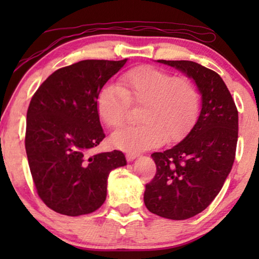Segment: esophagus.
<instances>
[{
	"label": "esophagus",
	"instance_id": "34e87169",
	"mask_svg": "<svg viewBox=\"0 0 259 259\" xmlns=\"http://www.w3.org/2000/svg\"><path fill=\"white\" fill-rule=\"evenodd\" d=\"M138 157H139V154H138V153H127L126 154V159L128 161H133L134 159L138 158Z\"/></svg>",
	"mask_w": 259,
	"mask_h": 259
}]
</instances>
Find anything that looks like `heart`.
<instances>
[{"label": "heart", "instance_id": "heart-1", "mask_svg": "<svg viewBox=\"0 0 259 259\" xmlns=\"http://www.w3.org/2000/svg\"><path fill=\"white\" fill-rule=\"evenodd\" d=\"M131 105H143L140 123L122 127L111 136L119 150L139 153L148 148L183 139L197 121L200 95L187 77L175 76L153 66H140L120 77L118 84L107 83L97 98V111L108 127L125 121Z\"/></svg>", "mask_w": 259, "mask_h": 259}]
</instances>
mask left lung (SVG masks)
Wrapping results in <instances>:
<instances>
[{
    "instance_id": "1",
    "label": "left lung",
    "mask_w": 259,
    "mask_h": 259,
    "mask_svg": "<svg viewBox=\"0 0 259 259\" xmlns=\"http://www.w3.org/2000/svg\"><path fill=\"white\" fill-rule=\"evenodd\" d=\"M158 62L193 80L201 109L189 134L169 150L151 155L157 173L145 189L152 213L184 221L200 213L222 190L235 161L238 111L226 84L213 70L193 61Z\"/></svg>"
}]
</instances>
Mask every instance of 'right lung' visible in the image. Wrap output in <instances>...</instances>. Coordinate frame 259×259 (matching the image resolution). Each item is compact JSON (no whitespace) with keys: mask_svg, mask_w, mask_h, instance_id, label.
Returning a JSON list of instances; mask_svg holds the SVG:
<instances>
[{"mask_svg":"<svg viewBox=\"0 0 259 259\" xmlns=\"http://www.w3.org/2000/svg\"><path fill=\"white\" fill-rule=\"evenodd\" d=\"M83 60L55 70L38 87L27 112L26 152L35 187L58 213H92L105 203L111 171L127 164L120 151L91 155L105 138L97 98L125 66Z\"/></svg>","mask_w":259,"mask_h":259,"instance_id":"obj_1","label":"right lung"}]
</instances>
